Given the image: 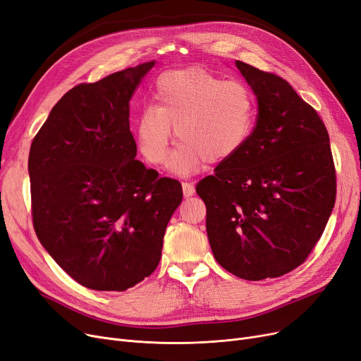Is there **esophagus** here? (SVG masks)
<instances>
[{
	"instance_id": "34e87169",
	"label": "esophagus",
	"mask_w": 361,
	"mask_h": 361,
	"mask_svg": "<svg viewBox=\"0 0 361 361\" xmlns=\"http://www.w3.org/2000/svg\"><path fill=\"white\" fill-rule=\"evenodd\" d=\"M193 193H195V188H193V184L192 183H183V195L185 196V197H190V196H193Z\"/></svg>"
}]
</instances>
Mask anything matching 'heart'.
Listing matches in <instances>:
<instances>
[{"label": "heart", "instance_id": "obj_1", "mask_svg": "<svg viewBox=\"0 0 361 361\" xmlns=\"http://www.w3.org/2000/svg\"><path fill=\"white\" fill-rule=\"evenodd\" d=\"M154 105L137 118V142L147 162L162 165L176 129L180 138L169 169L190 176L232 159L250 140L257 120L256 93L241 80H226L205 68L173 70L157 78Z\"/></svg>", "mask_w": 361, "mask_h": 361}]
</instances>
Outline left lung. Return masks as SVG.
<instances>
[{"instance_id": "obj_1", "label": "left lung", "mask_w": 361, "mask_h": 361, "mask_svg": "<svg viewBox=\"0 0 361 361\" xmlns=\"http://www.w3.org/2000/svg\"><path fill=\"white\" fill-rule=\"evenodd\" d=\"M259 113L250 140L214 176L199 181L216 260L247 281L300 266L322 238L336 201L326 125L291 85L236 61Z\"/></svg>"}]
</instances>
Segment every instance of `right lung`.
<instances>
[{
  "label": "right lung",
  "instance_id": "add662e5",
  "mask_svg": "<svg viewBox=\"0 0 361 361\" xmlns=\"http://www.w3.org/2000/svg\"><path fill=\"white\" fill-rule=\"evenodd\" d=\"M154 61L68 90L32 140L28 171L39 243L78 284L125 291L162 257L181 184L145 168L129 101Z\"/></svg>",
  "mask_w": 361,
  "mask_h": 361
}]
</instances>
